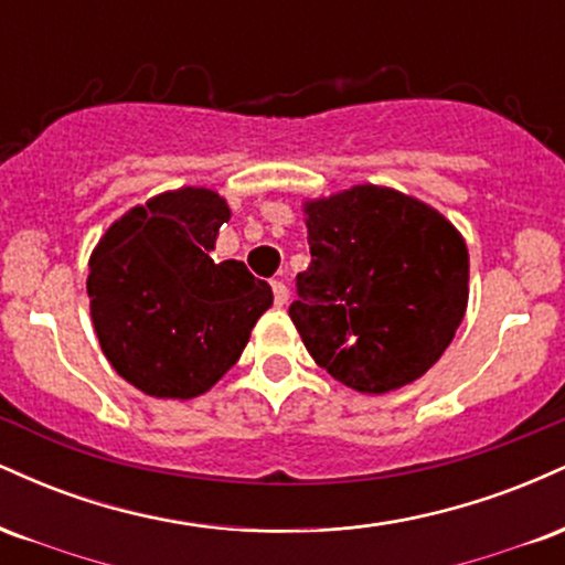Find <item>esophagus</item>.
I'll return each instance as SVG.
<instances>
[{
    "mask_svg": "<svg viewBox=\"0 0 565 565\" xmlns=\"http://www.w3.org/2000/svg\"><path fill=\"white\" fill-rule=\"evenodd\" d=\"M270 287H274V302L278 308H284V305L289 302V287L284 281H274Z\"/></svg>",
    "mask_w": 565,
    "mask_h": 565,
    "instance_id": "1",
    "label": "esophagus"
}]
</instances>
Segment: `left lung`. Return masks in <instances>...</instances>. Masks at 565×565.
I'll use <instances>...</instances> for the list:
<instances>
[{
  "instance_id": "obj_1",
  "label": "left lung",
  "mask_w": 565,
  "mask_h": 565,
  "mask_svg": "<svg viewBox=\"0 0 565 565\" xmlns=\"http://www.w3.org/2000/svg\"><path fill=\"white\" fill-rule=\"evenodd\" d=\"M302 212L310 265L289 316L316 364L369 395L423 377L468 310L462 233L425 201L372 183Z\"/></svg>"
}]
</instances>
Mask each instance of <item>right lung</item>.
Returning a JSON list of instances; mask_svg holds the SVG:
<instances>
[{"label":"right lung","mask_w":565,"mask_h":565,"mask_svg":"<svg viewBox=\"0 0 565 565\" xmlns=\"http://www.w3.org/2000/svg\"><path fill=\"white\" fill-rule=\"evenodd\" d=\"M228 201L185 185L125 212L89 255V316L116 372L157 398H196L236 364L274 291L215 263Z\"/></svg>","instance_id":"add662e5"}]
</instances>
